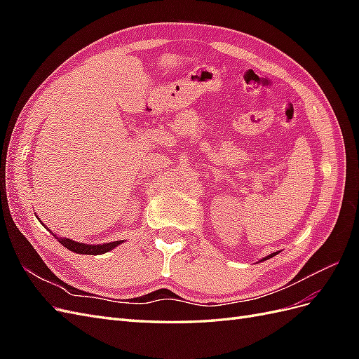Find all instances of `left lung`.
<instances>
[{
  "instance_id": "left-lung-1",
  "label": "left lung",
  "mask_w": 359,
  "mask_h": 359,
  "mask_svg": "<svg viewBox=\"0 0 359 359\" xmlns=\"http://www.w3.org/2000/svg\"><path fill=\"white\" fill-rule=\"evenodd\" d=\"M276 255H278V252H274V253H271V255H268V256H265L264 259H262V262H264V260H268L269 257H274Z\"/></svg>"
}]
</instances>
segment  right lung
I'll use <instances>...</instances> for the list:
<instances>
[{"instance_id": "add662e5", "label": "right lung", "mask_w": 359, "mask_h": 359, "mask_svg": "<svg viewBox=\"0 0 359 359\" xmlns=\"http://www.w3.org/2000/svg\"><path fill=\"white\" fill-rule=\"evenodd\" d=\"M43 224V223H41ZM45 226V224H43ZM46 227V226H45ZM48 229V227H46ZM53 236L57 238V240L66 247L67 250H70V252L73 253H78V255H104L107 252H111V250H114L115 247H118L119 244H123L124 241H114V243H104V244H83V243H78V241H73L70 240V238H62V236H58L53 232H50Z\"/></svg>"}]
</instances>
